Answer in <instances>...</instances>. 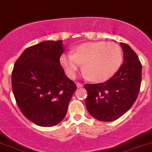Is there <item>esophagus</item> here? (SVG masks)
Returning a JSON list of instances; mask_svg holds the SVG:
<instances>
[{
	"label": "esophagus",
	"instance_id": "obj_1",
	"mask_svg": "<svg viewBox=\"0 0 152 152\" xmlns=\"http://www.w3.org/2000/svg\"><path fill=\"white\" fill-rule=\"evenodd\" d=\"M76 86H77L78 88H80V87H83V85L81 83H79V82H77V83H76Z\"/></svg>",
	"mask_w": 152,
	"mask_h": 152
}]
</instances>
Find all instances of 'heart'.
Masks as SVG:
<instances>
[{
    "label": "heart",
    "mask_w": 152,
    "mask_h": 152,
    "mask_svg": "<svg viewBox=\"0 0 152 152\" xmlns=\"http://www.w3.org/2000/svg\"><path fill=\"white\" fill-rule=\"evenodd\" d=\"M60 63L67 76H76L79 68L82 74L93 82H103L113 77L123 61L122 50L113 42H85L76 46L74 53L61 55Z\"/></svg>",
    "instance_id": "obj_1"
}]
</instances>
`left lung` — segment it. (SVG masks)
Returning <instances> with one entry per match:
<instances>
[{
	"label": "left lung",
	"mask_w": 152,
	"mask_h": 152,
	"mask_svg": "<svg viewBox=\"0 0 152 152\" xmlns=\"http://www.w3.org/2000/svg\"><path fill=\"white\" fill-rule=\"evenodd\" d=\"M123 64L114 76L104 83L86 84V107L94 118L113 121L132 107L137 99L142 80V65L135 52L121 42Z\"/></svg>",
	"instance_id": "1"
}]
</instances>
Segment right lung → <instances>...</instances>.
Returning <instances> with one entry per match:
<instances>
[{"label":"right lung","instance_id":"obj_1","mask_svg":"<svg viewBox=\"0 0 152 152\" xmlns=\"http://www.w3.org/2000/svg\"><path fill=\"white\" fill-rule=\"evenodd\" d=\"M62 40L43 41L26 49L15 62L12 87L23 114L40 126L60 123L76 90L60 64Z\"/></svg>","mask_w":152,"mask_h":152}]
</instances>
